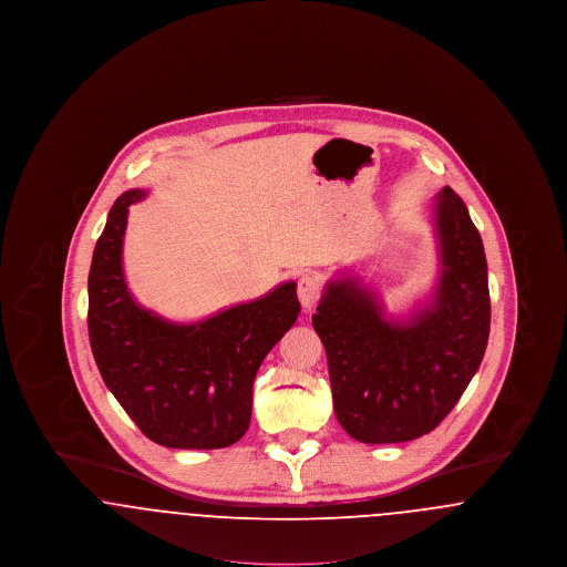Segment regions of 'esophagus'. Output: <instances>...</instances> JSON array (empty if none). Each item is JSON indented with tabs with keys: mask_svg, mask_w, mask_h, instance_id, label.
I'll return each instance as SVG.
<instances>
[{
	"mask_svg": "<svg viewBox=\"0 0 567 567\" xmlns=\"http://www.w3.org/2000/svg\"><path fill=\"white\" fill-rule=\"evenodd\" d=\"M321 289H323V285H321V278L317 274H303L299 278V282H297V297H299V301H301V306L306 310L317 306V301L321 297Z\"/></svg>",
	"mask_w": 567,
	"mask_h": 567,
	"instance_id": "34e87169",
	"label": "esophagus"
}]
</instances>
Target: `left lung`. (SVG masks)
Here are the masks:
<instances>
[{
	"instance_id": "1",
	"label": "left lung",
	"mask_w": 567,
	"mask_h": 567,
	"mask_svg": "<svg viewBox=\"0 0 567 567\" xmlns=\"http://www.w3.org/2000/svg\"><path fill=\"white\" fill-rule=\"evenodd\" d=\"M433 225L442 270L430 303L405 319H389L361 278L342 274L327 282L312 317L327 352L336 416L365 444L433 432L485 357V246L451 187L435 195Z\"/></svg>"
}]
</instances>
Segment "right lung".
<instances>
[{"instance_id":"obj_1","label":"right lung","mask_w":567,"mask_h":567,"mask_svg":"<svg viewBox=\"0 0 567 567\" xmlns=\"http://www.w3.org/2000/svg\"><path fill=\"white\" fill-rule=\"evenodd\" d=\"M110 208L89 270V340L106 386L140 432L167 449H225L250 425L252 382L299 315L296 282L220 310L199 323H169L135 303L123 274L130 206Z\"/></svg>"}]
</instances>
